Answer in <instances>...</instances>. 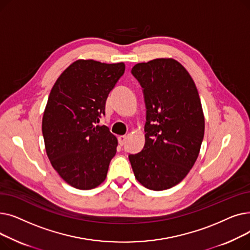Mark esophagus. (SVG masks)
<instances>
[{
    "instance_id": "esophagus-1",
    "label": "esophagus",
    "mask_w": 250,
    "mask_h": 250,
    "mask_svg": "<svg viewBox=\"0 0 250 250\" xmlns=\"http://www.w3.org/2000/svg\"><path fill=\"white\" fill-rule=\"evenodd\" d=\"M117 139H118V144H120L121 146H124L125 144V141H126V137L125 136H120Z\"/></svg>"
}]
</instances>
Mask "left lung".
Masks as SVG:
<instances>
[{
  "label": "left lung",
  "instance_id": "8db88e82",
  "mask_svg": "<svg viewBox=\"0 0 250 250\" xmlns=\"http://www.w3.org/2000/svg\"><path fill=\"white\" fill-rule=\"evenodd\" d=\"M133 76L146 106L145 146L128 159L137 180L151 190L171 188L198 158L205 118L198 89L188 72L172 59L137 63Z\"/></svg>",
  "mask_w": 250,
  "mask_h": 250
}]
</instances>
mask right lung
Masks as SVG:
<instances>
[{"instance_id": "add662e5", "label": "right lung", "mask_w": 250, "mask_h": 250, "mask_svg": "<svg viewBox=\"0 0 250 250\" xmlns=\"http://www.w3.org/2000/svg\"><path fill=\"white\" fill-rule=\"evenodd\" d=\"M125 69L124 62L77 61L50 91L42 118L45 150L52 167L75 188L92 189L106 178L117 140L96 124Z\"/></svg>"}]
</instances>
